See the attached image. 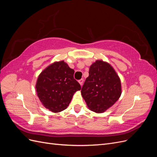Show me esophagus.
<instances>
[{"mask_svg": "<svg viewBox=\"0 0 157 157\" xmlns=\"http://www.w3.org/2000/svg\"><path fill=\"white\" fill-rule=\"evenodd\" d=\"M83 82H84V80H83V79H80V80H78V83H79L80 85H81V86H82V84H83Z\"/></svg>", "mask_w": 157, "mask_h": 157, "instance_id": "esophagus-1", "label": "esophagus"}]
</instances>
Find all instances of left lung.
Segmentation results:
<instances>
[{
	"label": "left lung",
	"mask_w": 157,
	"mask_h": 157,
	"mask_svg": "<svg viewBox=\"0 0 157 157\" xmlns=\"http://www.w3.org/2000/svg\"><path fill=\"white\" fill-rule=\"evenodd\" d=\"M122 94L120 77L110 63L98 59L90 67L81 95L90 111L102 113L116 103Z\"/></svg>",
	"instance_id": "left-lung-1"
}]
</instances>
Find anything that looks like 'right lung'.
I'll return each instance as SVG.
<instances>
[{
    "label": "right lung",
    "instance_id": "1",
    "mask_svg": "<svg viewBox=\"0 0 157 157\" xmlns=\"http://www.w3.org/2000/svg\"><path fill=\"white\" fill-rule=\"evenodd\" d=\"M74 73L75 71L61 60L51 63L40 73L35 88L46 109L53 113L67 109L74 94L81 89L73 77Z\"/></svg>",
    "mask_w": 157,
    "mask_h": 157
}]
</instances>
